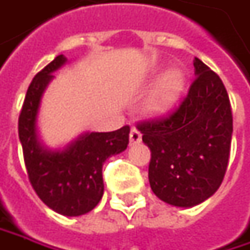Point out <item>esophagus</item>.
<instances>
[{"mask_svg":"<svg viewBox=\"0 0 250 250\" xmlns=\"http://www.w3.org/2000/svg\"><path fill=\"white\" fill-rule=\"evenodd\" d=\"M141 141V133L137 130V128H133L130 131V146H134V144H138Z\"/></svg>","mask_w":250,"mask_h":250,"instance_id":"34e87169","label":"esophagus"}]
</instances>
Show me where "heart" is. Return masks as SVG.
Masks as SVG:
<instances>
[{
    "label": "heart",
    "instance_id": "1",
    "mask_svg": "<svg viewBox=\"0 0 250 250\" xmlns=\"http://www.w3.org/2000/svg\"><path fill=\"white\" fill-rule=\"evenodd\" d=\"M185 78L179 71H172L159 82L157 89L146 102V113L151 116H164L175 106L183 91Z\"/></svg>",
    "mask_w": 250,
    "mask_h": 250
}]
</instances>
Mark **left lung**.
<instances>
[{"instance_id":"1","label":"left lung","mask_w":250,"mask_h":250,"mask_svg":"<svg viewBox=\"0 0 250 250\" xmlns=\"http://www.w3.org/2000/svg\"><path fill=\"white\" fill-rule=\"evenodd\" d=\"M193 64L196 78L179 106L137 125L151 151V189L158 199L185 208L220 188L232 138V110L221 78L199 59Z\"/></svg>"}]
</instances>
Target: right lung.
I'll return each instance as SVG.
<instances>
[{
  "mask_svg": "<svg viewBox=\"0 0 250 250\" xmlns=\"http://www.w3.org/2000/svg\"><path fill=\"white\" fill-rule=\"evenodd\" d=\"M65 61L60 54L35 75L19 114L18 131L27 176L40 200L61 215L78 217L93 210L102 199V167L107 158L127 148L130 127L125 125L109 133H85L64 149H50L40 141V101L54 78L51 72Z\"/></svg>",
  "mask_w": 250,
  "mask_h": 250,
  "instance_id": "right-lung-1",
  "label": "right lung"
}]
</instances>
